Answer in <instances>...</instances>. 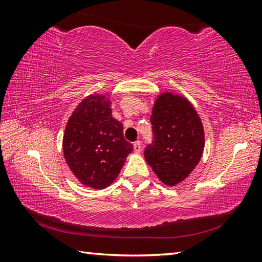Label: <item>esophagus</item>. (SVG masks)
Returning a JSON list of instances; mask_svg holds the SVG:
<instances>
[{
  "instance_id": "34e87169",
  "label": "esophagus",
  "mask_w": 262,
  "mask_h": 262,
  "mask_svg": "<svg viewBox=\"0 0 262 262\" xmlns=\"http://www.w3.org/2000/svg\"><path fill=\"white\" fill-rule=\"evenodd\" d=\"M134 151L136 152V154H140L141 152V150H142V147H141V142L140 141H136V142H134Z\"/></svg>"
}]
</instances>
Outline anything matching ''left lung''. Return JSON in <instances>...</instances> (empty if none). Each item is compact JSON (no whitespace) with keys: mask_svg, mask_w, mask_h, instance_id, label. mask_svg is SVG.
<instances>
[{"mask_svg":"<svg viewBox=\"0 0 262 262\" xmlns=\"http://www.w3.org/2000/svg\"><path fill=\"white\" fill-rule=\"evenodd\" d=\"M150 119L155 140L144 150L145 161L163 184L176 186L202 157L205 130L200 115L186 97L164 91L155 99Z\"/></svg>","mask_w":262,"mask_h":262,"instance_id":"left-lung-1","label":"left lung"}]
</instances>
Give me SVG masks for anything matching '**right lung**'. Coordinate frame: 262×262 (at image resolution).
Returning <instances> with one entry per match:
<instances>
[{
	"label": "right lung",
	"mask_w": 262,
	"mask_h": 262,
	"mask_svg": "<svg viewBox=\"0 0 262 262\" xmlns=\"http://www.w3.org/2000/svg\"><path fill=\"white\" fill-rule=\"evenodd\" d=\"M110 98V92L85 97L69 117L62 139L66 163L75 178L95 189L112 184L133 151L122 123L112 117Z\"/></svg>",
	"instance_id": "right-lung-1"
}]
</instances>
